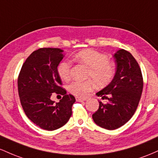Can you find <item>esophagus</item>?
I'll list each match as a JSON object with an SVG mask.
<instances>
[{
  "instance_id": "1",
  "label": "esophagus",
  "mask_w": 158,
  "mask_h": 158,
  "mask_svg": "<svg viewBox=\"0 0 158 158\" xmlns=\"http://www.w3.org/2000/svg\"><path fill=\"white\" fill-rule=\"evenodd\" d=\"M86 98H79V97H76V101H77V102H84V101H86Z\"/></svg>"
}]
</instances>
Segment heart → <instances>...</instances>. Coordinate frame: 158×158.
Here are the masks:
<instances>
[{"instance_id":"obj_1","label":"heart","mask_w":158,"mask_h":158,"mask_svg":"<svg viewBox=\"0 0 158 158\" xmlns=\"http://www.w3.org/2000/svg\"><path fill=\"white\" fill-rule=\"evenodd\" d=\"M74 60L82 63L89 68L86 81H74L70 83L68 89L77 97L84 98L91 92L95 85L98 87L105 86L112 81L115 74L114 65L105 54L93 49H85L74 56ZM72 64L70 62L62 61L57 66V72L63 81H68L71 78ZM94 81L93 82L91 80Z\"/></svg>"}]
</instances>
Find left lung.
Segmentation results:
<instances>
[{
  "instance_id": "8db88e82",
  "label": "left lung",
  "mask_w": 158,
  "mask_h": 158,
  "mask_svg": "<svg viewBox=\"0 0 158 158\" xmlns=\"http://www.w3.org/2000/svg\"><path fill=\"white\" fill-rule=\"evenodd\" d=\"M116 71L111 83L96 93L107 104L99 102L98 110L93 114L95 124L107 130L125 125L132 117L140 100L143 78L139 64L128 51L121 49L113 55Z\"/></svg>"
}]
</instances>
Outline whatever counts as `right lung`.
I'll return each instance as SVG.
<instances>
[{
  "label": "right lung",
  "instance_id": "obj_1",
  "mask_svg": "<svg viewBox=\"0 0 158 158\" xmlns=\"http://www.w3.org/2000/svg\"><path fill=\"white\" fill-rule=\"evenodd\" d=\"M63 50L42 48L34 51L22 65L18 77L21 104L26 116L37 126L54 131L66 124L72 116L75 98L62 87L57 66ZM63 95L57 103L50 99L52 93Z\"/></svg>",
  "mask_w": 158,
  "mask_h": 158
}]
</instances>
